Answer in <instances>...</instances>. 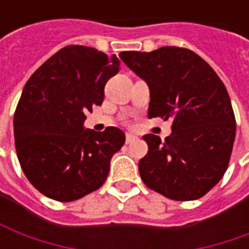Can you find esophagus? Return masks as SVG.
Listing matches in <instances>:
<instances>
[{"instance_id": "obj_1", "label": "esophagus", "mask_w": 249, "mask_h": 249, "mask_svg": "<svg viewBox=\"0 0 249 249\" xmlns=\"http://www.w3.org/2000/svg\"><path fill=\"white\" fill-rule=\"evenodd\" d=\"M134 140H136V137H134L133 134H129V133L126 134V144H131Z\"/></svg>"}]
</instances>
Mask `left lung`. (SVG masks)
Segmentation results:
<instances>
[{
	"label": "left lung",
	"instance_id": "obj_1",
	"mask_svg": "<svg viewBox=\"0 0 249 249\" xmlns=\"http://www.w3.org/2000/svg\"><path fill=\"white\" fill-rule=\"evenodd\" d=\"M119 56L148 84L149 118L172 120L165 141L155 134L142 137L148 145L139 163L144 184L175 201L204 196L225 175L234 144V112L223 82L187 48Z\"/></svg>",
	"mask_w": 249,
	"mask_h": 249
}]
</instances>
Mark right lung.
<instances>
[{"label": "right lung", "instance_id": "1", "mask_svg": "<svg viewBox=\"0 0 249 249\" xmlns=\"http://www.w3.org/2000/svg\"><path fill=\"white\" fill-rule=\"evenodd\" d=\"M120 61L95 48L68 45L32 74L15 110V148L27 180L41 194L71 202L98 190L124 133L84 130L86 113L104 101Z\"/></svg>", "mask_w": 249, "mask_h": 249}]
</instances>
